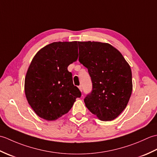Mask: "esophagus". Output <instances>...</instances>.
I'll return each mask as SVG.
<instances>
[{"mask_svg": "<svg viewBox=\"0 0 157 157\" xmlns=\"http://www.w3.org/2000/svg\"><path fill=\"white\" fill-rule=\"evenodd\" d=\"M78 88L79 89V90H80L81 92H82V86H79V87H78Z\"/></svg>", "mask_w": 157, "mask_h": 157, "instance_id": "obj_1", "label": "esophagus"}]
</instances>
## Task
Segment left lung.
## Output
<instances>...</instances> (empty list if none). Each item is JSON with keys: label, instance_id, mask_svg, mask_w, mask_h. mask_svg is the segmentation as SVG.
<instances>
[{"label": "left lung", "instance_id": "1", "mask_svg": "<svg viewBox=\"0 0 157 157\" xmlns=\"http://www.w3.org/2000/svg\"><path fill=\"white\" fill-rule=\"evenodd\" d=\"M79 61L88 69L92 91L86 106L101 121H112L126 107L132 92V70L117 49L108 43L78 42Z\"/></svg>", "mask_w": 157, "mask_h": 157}]
</instances>
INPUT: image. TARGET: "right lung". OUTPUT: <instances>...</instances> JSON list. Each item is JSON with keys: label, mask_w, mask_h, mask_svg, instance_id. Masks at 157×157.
<instances>
[{"label": "right lung", "mask_w": 157, "mask_h": 157, "mask_svg": "<svg viewBox=\"0 0 157 157\" xmlns=\"http://www.w3.org/2000/svg\"><path fill=\"white\" fill-rule=\"evenodd\" d=\"M78 58V42H56L36 53L25 78V94L36 115L55 121L69 112L81 92L68 66Z\"/></svg>", "instance_id": "1"}]
</instances>
